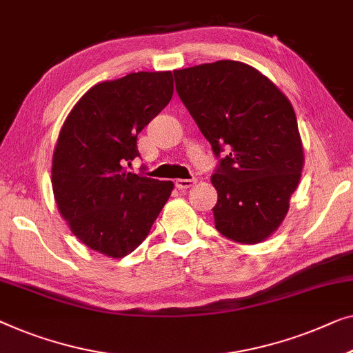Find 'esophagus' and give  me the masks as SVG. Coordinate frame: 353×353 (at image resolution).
Here are the masks:
<instances>
[{
	"label": "esophagus",
	"instance_id": "esophagus-1",
	"mask_svg": "<svg viewBox=\"0 0 353 353\" xmlns=\"http://www.w3.org/2000/svg\"><path fill=\"white\" fill-rule=\"evenodd\" d=\"M196 185V180H183V178H180V180H176L175 181V186L178 188V189H188V188H191V186H194Z\"/></svg>",
	"mask_w": 353,
	"mask_h": 353
}]
</instances>
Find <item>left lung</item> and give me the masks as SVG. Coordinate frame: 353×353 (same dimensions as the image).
Wrapping results in <instances>:
<instances>
[{
	"instance_id": "obj_1",
	"label": "left lung",
	"mask_w": 353,
	"mask_h": 353,
	"mask_svg": "<svg viewBox=\"0 0 353 353\" xmlns=\"http://www.w3.org/2000/svg\"><path fill=\"white\" fill-rule=\"evenodd\" d=\"M176 92L210 141L218 191L214 228L239 243H259L287 216L304 167L293 106L256 68L218 60L175 70Z\"/></svg>"
}]
</instances>
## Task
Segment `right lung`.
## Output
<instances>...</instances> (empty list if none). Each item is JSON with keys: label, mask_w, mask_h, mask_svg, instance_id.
Wrapping results in <instances>:
<instances>
[{"label": "right lung", "mask_w": 353, "mask_h": 353, "mask_svg": "<svg viewBox=\"0 0 353 353\" xmlns=\"http://www.w3.org/2000/svg\"><path fill=\"white\" fill-rule=\"evenodd\" d=\"M173 95L172 71L105 81L66 117L52 156V189L71 232L95 252L124 258L148 237L173 183L127 172L137 137Z\"/></svg>", "instance_id": "1"}]
</instances>
